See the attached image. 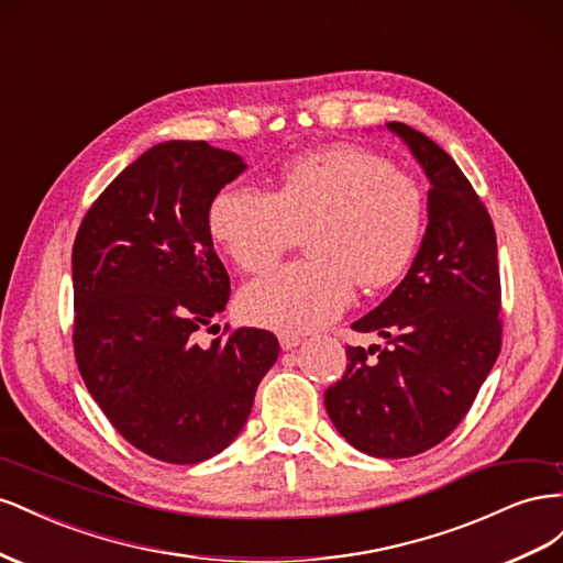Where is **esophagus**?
Segmentation results:
<instances>
[{
	"instance_id": "esophagus-1",
	"label": "esophagus",
	"mask_w": 563,
	"mask_h": 563,
	"mask_svg": "<svg viewBox=\"0 0 563 563\" xmlns=\"http://www.w3.org/2000/svg\"><path fill=\"white\" fill-rule=\"evenodd\" d=\"M301 344V336L299 334H290V332H283L280 334V346L283 351H292L295 346Z\"/></svg>"
}]
</instances>
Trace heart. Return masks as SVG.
I'll return each instance as SVG.
<instances>
[{
  "instance_id": "obj_1",
  "label": "heart",
  "mask_w": 563,
  "mask_h": 563,
  "mask_svg": "<svg viewBox=\"0 0 563 563\" xmlns=\"http://www.w3.org/2000/svg\"><path fill=\"white\" fill-rule=\"evenodd\" d=\"M424 192L384 155L334 146L295 157L273 192L223 186L207 221L243 271H264L307 235L309 262L247 283L240 311L254 325L309 332L342 316L356 283L377 290L404 276L422 243Z\"/></svg>"
}]
</instances>
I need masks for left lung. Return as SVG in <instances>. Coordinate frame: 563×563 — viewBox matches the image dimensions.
<instances>
[{
  "label": "left lung",
  "mask_w": 563,
  "mask_h": 563,
  "mask_svg": "<svg viewBox=\"0 0 563 563\" xmlns=\"http://www.w3.org/2000/svg\"><path fill=\"white\" fill-rule=\"evenodd\" d=\"M387 126L431 184L429 223L408 276L351 325L387 346L346 349L325 410L353 448L394 460L439 445L470 412L503 346V299L495 229L467 176L422 132Z\"/></svg>",
  "instance_id": "left-lung-1"
}]
</instances>
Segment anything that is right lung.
I'll list each match as a JSON object with an SVG mask.
<instances>
[{"mask_svg": "<svg viewBox=\"0 0 563 563\" xmlns=\"http://www.w3.org/2000/svg\"><path fill=\"white\" fill-rule=\"evenodd\" d=\"M243 172L205 141L157 143L96 198L73 245L79 375L126 441L169 464L233 443L280 351L256 328L198 344L231 297L207 214Z\"/></svg>", "mask_w": 563, "mask_h": 563, "instance_id": "add662e5", "label": "right lung"}]
</instances>
